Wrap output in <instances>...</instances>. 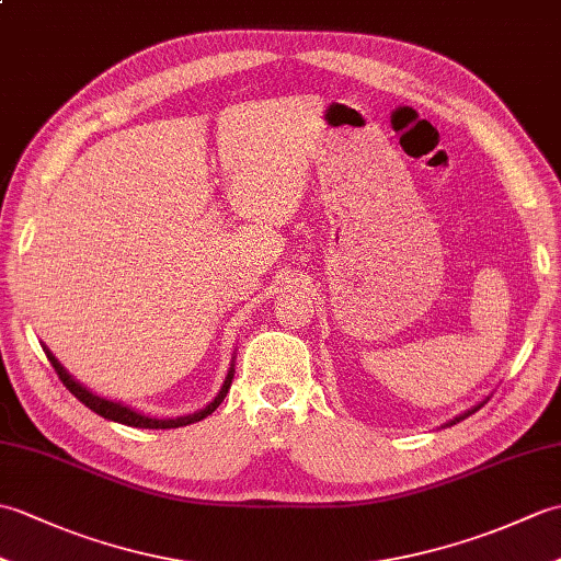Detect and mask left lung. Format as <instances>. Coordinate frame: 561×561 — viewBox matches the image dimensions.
<instances>
[{"label": "left lung", "mask_w": 561, "mask_h": 561, "mask_svg": "<svg viewBox=\"0 0 561 561\" xmlns=\"http://www.w3.org/2000/svg\"><path fill=\"white\" fill-rule=\"evenodd\" d=\"M486 400H490V398H484L482 402H478V404H474V408H470V410H465L462 414H458V416H453V420L450 422H446L444 426H453V424H458V422H462V420H468V416L470 414H474V412H478L480 408H484V404H486Z\"/></svg>", "instance_id": "1"}]
</instances>
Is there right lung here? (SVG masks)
<instances>
[{
    "label": "right lung",
    "instance_id": "1",
    "mask_svg": "<svg viewBox=\"0 0 561 561\" xmlns=\"http://www.w3.org/2000/svg\"><path fill=\"white\" fill-rule=\"evenodd\" d=\"M43 352L47 354V359H50V364H53V368L57 371L59 380H62V383L67 386V390H69L71 396H75L79 402H83L89 410L101 414L103 420H111V422L125 424V426H135V428H178V426H187V424H195V422H199V420H205V416H209V414H211L214 410H217L219 404L224 402L226 392H229V388H231L233 374H236V368H233L236 364L231 362L229 374H226L224 383H221V388H219V392H217V398H214L209 404H205V408H202V410H197V412H193V414H183V416H163V420H161V416H149V414H145V412L129 408V404H125V402L108 400V398L99 396V392L89 390L87 386L79 383V380H77L75 376H71L62 364L57 362V356H55L50 350H47L45 344H43Z\"/></svg>",
    "mask_w": 561,
    "mask_h": 561
}]
</instances>
